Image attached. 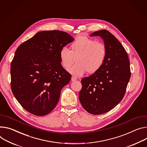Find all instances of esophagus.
Here are the masks:
<instances>
[{
  "mask_svg": "<svg viewBox=\"0 0 147 147\" xmlns=\"http://www.w3.org/2000/svg\"><path fill=\"white\" fill-rule=\"evenodd\" d=\"M77 80V77H74V76H72V77H71V82H75V81Z\"/></svg>",
  "mask_w": 147,
  "mask_h": 147,
  "instance_id": "34e87169",
  "label": "esophagus"
}]
</instances>
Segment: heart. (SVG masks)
<instances>
[{
	"label": "heart",
	"instance_id": "obj_1",
	"mask_svg": "<svg viewBox=\"0 0 147 147\" xmlns=\"http://www.w3.org/2000/svg\"><path fill=\"white\" fill-rule=\"evenodd\" d=\"M71 50L63 47L60 51L61 64L69 72L76 76H82L87 71H98L103 65L107 55V49L103 43L84 36L77 37L70 46Z\"/></svg>",
	"mask_w": 147,
	"mask_h": 147
}]
</instances>
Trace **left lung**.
I'll use <instances>...</instances> for the list:
<instances>
[{
  "mask_svg": "<svg viewBox=\"0 0 147 147\" xmlns=\"http://www.w3.org/2000/svg\"><path fill=\"white\" fill-rule=\"evenodd\" d=\"M90 36L103 40L107 55L98 71L82 80L79 100L88 113L98 115L110 111L123 98L131 77L130 66L125 49L109 31L101 30Z\"/></svg>",
  "mask_w": 147,
  "mask_h": 147,
  "instance_id": "left-lung-1",
  "label": "left lung"
}]
</instances>
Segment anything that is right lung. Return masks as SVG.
<instances>
[{
	"label": "right lung",
	"instance_id": "add662e5",
	"mask_svg": "<svg viewBox=\"0 0 147 147\" xmlns=\"http://www.w3.org/2000/svg\"><path fill=\"white\" fill-rule=\"evenodd\" d=\"M74 40L64 32L44 30L18 47L11 63V88L26 111L43 116L55 109L71 77L61 65L60 51Z\"/></svg>",
	"mask_w": 147,
	"mask_h": 147
}]
</instances>
